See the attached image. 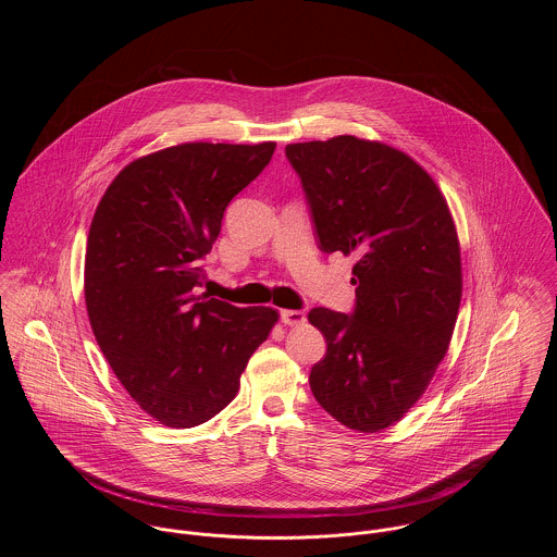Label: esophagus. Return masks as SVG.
<instances>
[{
    "label": "esophagus",
    "mask_w": 557,
    "mask_h": 557,
    "mask_svg": "<svg viewBox=\"0 0 557 557\" xmlns=\"http://www.w3.org/2000/svg\"><path fill=\"white\" fill-rule=\"evenodd\" d=\"M281 321L285 325H302L307 321V315L302 311H292V309H285L281 311Z\"/></svg>",
    "instance_id": "34e87169"
}]
</instances>
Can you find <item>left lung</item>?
<instances>
[{
    "label": "left lung",
    "mask_w": 557,
    "mask_h": 557,
    "mask_svg": "<svg viewBox=\"0 0 557 557\" xmlns=\"http://www.w3.org/2000/svg\"><path fill=\"white\" fill-rule=\"evenodd\" d=\"M318 246L354 255L356 307H315L325 356L309 384L341 424L375 433L426 391L461 305V250L444 195L407 154L351 135L292 144Z\"/></svg>",
    "instance_id": "8db88e82"
}]
</instances>
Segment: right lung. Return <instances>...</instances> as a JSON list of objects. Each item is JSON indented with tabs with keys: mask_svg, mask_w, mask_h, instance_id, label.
<instances>
[{
	"mask_svg": "<svg viewBox=\"0 0 557 557\" xmlns=\"http://www.w3.org/2000/svg\"><path fill=\"white\" fill-rule=\"evenodd\" d=\"M276 144H182L124 166L87 236L85 307L113 373L160 424L190 429L238 395L276 311L199 294L230 201Z\"/></svg>",
	"mask_w": 557,
	"mask_h": 557,
	"instance_id": "obj_1",
	"label": "right lung"
}]
</instances>
